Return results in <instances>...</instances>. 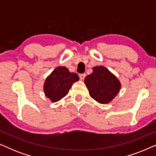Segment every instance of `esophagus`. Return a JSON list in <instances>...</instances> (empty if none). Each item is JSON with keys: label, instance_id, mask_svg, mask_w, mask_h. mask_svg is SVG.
Instances as JSON below:
<instances>
[{"label": "esophagus", "instance_id": "obj_1", "mask_svg": "<svg viewBox=\"0 0 156 156\" xmlns=\"http://www.w3.org/2000/svg\"><path fill=\"white\" fill-rule=\"evenodd\" d=\"M85 76H86V74H80V79L81 80H84Z\"/></svg>", "mask_w": 156, "mask_h": 156}]
</instances>
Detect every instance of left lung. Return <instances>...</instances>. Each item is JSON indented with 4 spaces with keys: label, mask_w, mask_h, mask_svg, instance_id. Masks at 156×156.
<instances>
[{
    "label": "left lung",
    "mask_w": 156,
    "mask_h": 156,
    "mask_svg": "<svg viewBox=\"0 0 156 156\" xmlns=\"http://www.w3.org/2000/svg\"><path fill=\"white\" fill-rule=\"evenodd\" d=\"M84 83L91 97L100 104H107L117 95L121 83L109 70L103 66L93 68V72L87 76Z\"/></svg>",
    "instance_id": "obj_1"
}]
</instances>
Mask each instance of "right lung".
<instances>
[{
    "mask_svg": "<svg viewBox=\"0 0 156 156\" xmlns=\"http://www.w3.org/2000/svg\"><path fill=\"white\" fill-rule=\"evenodd\" d=\"M78 80L77 74L70 72L65 67H57L44 82L45 96L52 102L58 101L67 94L72 84Z\"/></svg>",
    "mask_w": 156,
    "mask_h": 156,
    "instance_id": "1",
    "label": "right lung"
}]
</instances>
